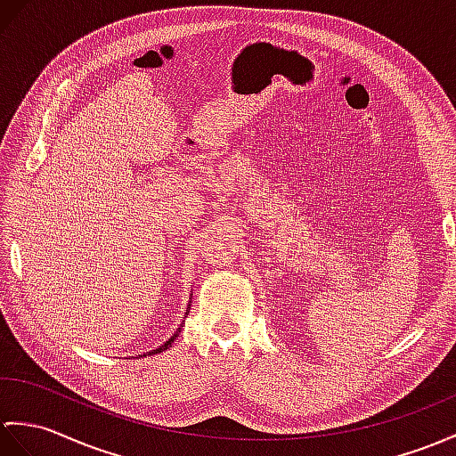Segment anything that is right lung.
Masks as SVG:
<instances>
[{"label":"right lung","mask_w":456,"mask_h":456,"mask_svg":"<svg viewBox=\"0 0 456 456\" xmlns=\"http://www.w3.org/2000/svg\"><path fill=\"white\" fill-rule=\"evenodd\" d=\"M188 311H190V305H188ZM178 332H180V328H178V330L171 336V338H168V340L163 344V346H159L157 349H151V352L150 354H147V355H151V354H161V352H165V349H168V347H171L173 346V342L176 340V338H178Z\"/></svg>","instance_id":"add662e5"}]
</instances>
